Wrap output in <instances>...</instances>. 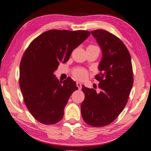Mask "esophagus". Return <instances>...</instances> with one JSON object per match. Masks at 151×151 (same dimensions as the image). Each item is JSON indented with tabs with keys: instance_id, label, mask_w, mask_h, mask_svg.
Masks as SVG:
<instances>
[{
	"instance_id": "34e87169",
	"label": "esophagus",
	"mask_w": 151,
	"mask_h": 151,
	"mask_svg": "<svg viewBox=\"0 0 151 151\" xmlns=\"http://www.w3.org/2000/svg\"><path fill=\"white\" fill-rule=\"evenodd\" d=\"M76 85H77L78 88V89H79V90H80V89L82 88V84H81L80 82H76Z\"/></svg>"
}]
</instances>
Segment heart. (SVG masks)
Here are the masks:
<instances>
[{
	"label": "heart",
	"mask_w": 151,
	"mask_h": 151,
	"mask_svg": "<svg viewBox=\"0 0 151 151\" xmlns=\"http://www.w3.org/2000/svg\"><path fill=\"white\" fill-rule=\"evenodd\" d=\"M87 48H98V47L93 45H88ZM72 75L78 80H84L87 77V71L83 68H76L72 71Z\"/></svg>",
	"instance_id": "1"
}]
</instances>
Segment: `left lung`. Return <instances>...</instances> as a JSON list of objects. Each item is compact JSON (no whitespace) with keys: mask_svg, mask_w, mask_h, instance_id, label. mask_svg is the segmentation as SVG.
<instances>
[{"mask_svg":"<svg viewBox=\"0 0 151 151\" xmlns=\"http://www.w3.org/2000/svg\"><path fill=\"white\" fill-rule=\"evenodd\" d=\"M101 46L103 56L95 76L99 92L82 85L84 100L81 114L89 125L100 127L112 123L123 111L134 84L129 52L123 41L105 30L91 31Z\"/></svg>","mask_w":151,"mask_h":151,"instance_id":"left-lung-1","label":"left lung"}]
</instances>
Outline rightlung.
Masks as SVG:
<instances>
[{"mask_svg":"<svg viewBox=\"0 0 151 151\" xmlns=\"http://www.w3.org/2000/svg\"><path fill=\"white\" fill-rule=\"evenodd\" d=\"M90 35L87 30H50L32 40L25 50L19 84L26 106L39 123L54 124L63 119L69 97L78 88L69 77L59 82L54 71Z\"/></svg>","mask_w":151,"mask_h":151,"instance_id":"obj_1","label":"right lung"}]
</instances>
